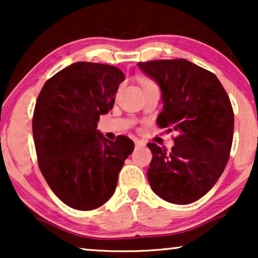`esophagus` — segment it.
Listing matches in <instances>:
<instances>
[{"label":"esophagus","mask_w":258,"mask_h":258,"mask_svg":"<svg viewBox=\"0 0 258 258\" xmlns=\"http://www.w3.org/2000/svg\"><path fill=\"white\" fill-rule=\"evenodd\" d=\"M135 146H136V148H143L144 146H146V142L142 140H135Z\"/></svg>","instance_id":"esophagus-1"}]
</instances>
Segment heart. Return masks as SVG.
<instances>
[{"instance_id":"heart-1","label":"heart","mask_w":258,"mask_h":258,"mask_svg":"<svg viewBox=\"0 0 258 258\" xmlns=\"http://www.w3.org/2000/svg\"><path fill=\"white\" fill-rule=\"evenodd\" d=\"M149 84H153V82H151V81H148V80H143V81H142V86H143V87L149 86Z\"/></svg>"}]
</instances>
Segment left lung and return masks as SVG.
<instances>
[{
	"instance_id": "1",
	"label": "left lung",
	"mask_w": 258,
	"mask_h": 258,
	"mask_svg": "<svg viewBox=\"0 0 258 258\" xmlns=\"http://www.w3.org/2000/svg\"><path fill=\"white\" fill-rule=\"evenodd\" d=\"M137 66L161 88L158 126L178 134L170 150L148 143V181L167 202H195L216 184L230 155L234 111L227 91L215 74L184 58Z\"/></svg>"
}]
</instances>
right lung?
<instances>
[{
	"mask_svg": "<svg viewBox=\"0 0 258 258\" xmlns=\"http://www.w3.org/2000/svg\"><path fill=\"white\" fill-rule=\"evenodd\" d=\"M124 79L114 66L76 62L49 79L37 97L33 135L38 167L55 195L74 209L107 202L134 150L129 137L109 141L97 130Z\"/></svg>",
	"mask_w": 258,
	"mask_h": 258,
	"instance_id": "right-lung-1",
	"label": "right lung"
}]
</instances>
